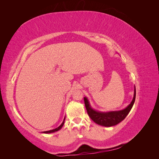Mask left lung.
<instances>
[{
  "label": "left lung",
  "instance_id": "1",
  "mask_svg": "<svg viewBox=\"0 0 159 159\" xmlns=\"http://www.w3.org/2000/svg\"><path fill=\"white\" fill-rule=\"evenodd\" d=\"M135 98L136 89L134 87L133 99H132L131 103L125 109L119 111H111L106 112L95 111L90 106L88 99L86 98H84V100L88 115L94 122L96 123L97 124L105 126V127H111V126L119 124L126 117V116L128 115L132 106H133L135 101Z\"/></svg>",
  "mask_w": 159,
  "mask_h": 159
}]
</instances>
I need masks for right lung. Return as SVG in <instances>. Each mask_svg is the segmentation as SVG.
Segmentation results:
<instances>
[{
	"label": "right lung",
	"instance_id": "add662e5",
	"mask_svg": "<svg viewBox=\"0 0 159 159\" xmlns=\"http://www.w3.org/2000/svg\"><path fill=\"white\" fill-rule=\"evenodd\" d=\"M64 120H65V117H64V121L62 122V124H61L59 127H57V128L56 129H51V130H48V131H44V132H43V133H45V134H48V133H53V132H57L58 130H60V129L61 128V127H62L64 124Z\"/></svg>",
	"mask_w": 159,
	"mask_h": 159
}]
</instances>
